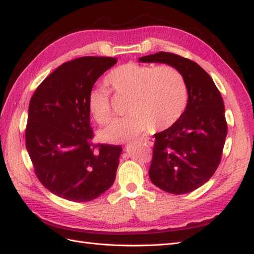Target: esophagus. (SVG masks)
I'll return each instance as SVG.
<instances>
[{"instance_id":"esophagus-1","label":"esophagus","mask_w":254,"mask_h":254,"mask_svg":"<svg viewBox=\"0 0 254 254\" xmlns=\"http://www.w3.org/2000/svg\"><path fill=\"white\" fill-rule=\"evenodd\" d=\"M143 141H145V143L148 146L154 145V141H152L151 138H149V137H143Z\"/></svg>"}]
</instances>
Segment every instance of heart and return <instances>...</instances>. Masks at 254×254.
Masks as SVG:
<instances>
[{
    "label": "heart",
    "mask_w": 254,
    "mask_h": 254,
    "mask_svg": "<svg viewBox=\"0 0 254 254\" xmlns=\"http://www.w3.org/2000/svg\"><path fill=\"white\" fill-rule=\"evenodd\" d=\"M107 84L118 97L128 98L125 119L117 120L102 133L108 143H123L149 129H166L185 113L188 88L179 69L170 64L151 66L127 63L106 75ZM88 111L95 121L107 126L114 119L110 92L95 87L88 93Z\"/></svg>",
    "instance_id": "1"
}]
</instances>
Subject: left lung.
Here are the masks:
<instances>
[{"instance_id":"1","label":"left lung","mask_w":254,"mask_h":254,"mask_svg":"<svg viewBox=\"0 0 254 254\" xmlns=\"http://www.w3.org/2000/svg\"><path fill=\"white\" fill-rule=\"evenodd\" d=\"M139 62L170 64L186 81L185 113L174 126L155 134L149 178L167 192H190L207 183L221 162L227 135L221 93L208 72L188 58L159 52Z\"/></svg>"}]
</instances>
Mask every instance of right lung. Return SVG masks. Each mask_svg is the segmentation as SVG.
<instances>
[{
    "label": "right lung",
    "mask_w": 254,
    "mask_h": 254,
    "mask_svg": "<svg viewBox=\"0 0 254 254\" xmlns=\"http://www.w3.org/2000/svg\"><path fill=\"white\" fill-rule=\"evenodd\" d=\"M117 62L84 56L64 63L30 99L25 135L34 173L51 192L70 201H91L115 182L122 148L93 144L87 96Z\"/></svg>",
    "instance_id": "obj_1"
}]
</instances>
